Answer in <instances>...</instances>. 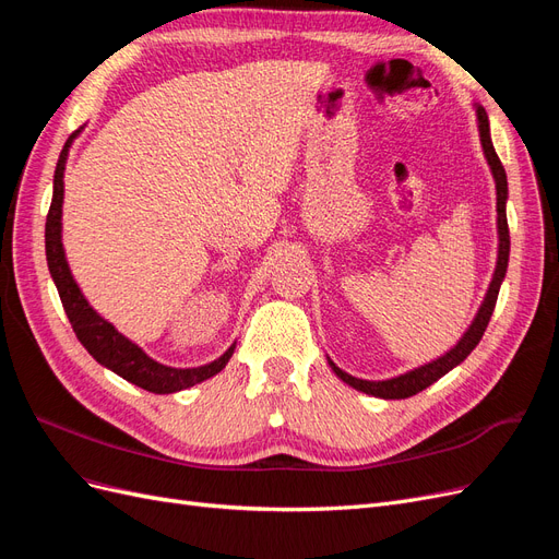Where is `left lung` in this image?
I'll return each instance as SVG.
<instances>
[{
  "label": "left lung",
  "instance_id": "left-lung-1",
  "mask_svg": "<svg viewBox=\"0 0 559 559\" xmlns=\"http://www.w3.org/2000/svg\"><path fill=\"white\" fill-rule=\"evenodd\" d=\"M476 107V118H478V132H480V144H483V154L485 160L489 165V173H492L495 186H497V235H499V247H497V265H495V273H492V282L487 286V294L480 302V308L473 317V321L468 324V329L462 333L460 341H456L445 354L441 357L429 361V364H421L413 370H405V373L396 376V378H386V380H361V378H354L349 373H345L343 368H337L329 357V366L333 373L341 378L345 384H349L352 389H357V392H364L368 396H376V399H384V401H396V399H408L415 396L421 389H427L429 384H433L436 380H441L445 373L454 366H460L468 354L476 349V345L480 343V337L489 324V317L495 312L497 306V296L501 289V282L506 277V267H509V253H511V238H509V222H506V200H509V181H506V170L503 165L497 156L492 138H489V121H487V111L480 105H473Z\"/></svg>",
  "mask_w": 559,
  "mask_h": 559
}]
</instances>
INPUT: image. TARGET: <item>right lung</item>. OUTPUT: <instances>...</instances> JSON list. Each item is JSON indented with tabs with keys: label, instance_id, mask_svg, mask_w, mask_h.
<instances>
[{
	"label": "right lung",
	"instance_id": "1",
	"mask_svg": "<svg viewBox=\"0 0 559 559\" xmlns=\"http://www.w3.org/2000/svg\"><path fill=\"white\" fill-rule=\"evenodd\" d=\"M81 130L72 132L70 140L64 142L60 151L56 175H53V200H50V210L46 216L48 270H50V277L56 282L62 308L72 321L76 337L99 366L114 370L116 376H121L123 380L146 389V392L175 394V392H181V389H189L193 384L214 378L216 373H222L226 364L230 361L235 343L222 354V357L205 366H198V368L165 366L156 359H151L138 343L130 341V337L118 333V329L111 324V321H107L103 314H97V310H93L88 298L79 289L62 247V200H64L67 156H70V148Z\"/></svg>",
	"mask_w": 559,
	"mask_h": 559
}]
</instances>
